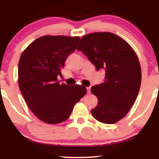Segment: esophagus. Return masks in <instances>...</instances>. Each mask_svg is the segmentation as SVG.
Wrapping results in <instances>:
<instances>
[{
	"label": "esophagus",
	"mask_w": 159,
	"mask_h": 159,
	"mask_svg": "<svg viewBox=\"0 0 159 159\" xmlns=\"http://www.w3.org/2000/svg\"><path fill=\"white\" fill-rule=\"evenodd\" d=\"M87 92H88V93H90V87H88L87 88Z\"/></svg>",
	"instance_id": "obj_1"
}]
</instances>
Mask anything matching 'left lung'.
<instances>
[{
	"label": "left lung",
	"mask_w": 159,
	"mask_h": 159,
	"mask_svg": "<svg viewBox=\"0 0 159 159\" xmlns=\"http://www.w3.org/2000/svg\"><path fill=\"white\" fill-rule=\"evenodd\" d=\"M77 51H82L97 71H106L103 83L92 87L98 106L93 117L104 124L124 118L135 101L141 84L140 62L132 47L111 32H95L82 38Z\"/></svg>",
	"instance_id": "left-lung-1"
}]
</instances>
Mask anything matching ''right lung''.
<instances>
[{
	"mask_svg": "<svg viewBox=\"0 0 159 159\" xmlns=\"http://www.w3.org/2000/svg\"><path fill=\"white\" fill-rule=\"evenodd\" d=\"M80 40L79 37L43 36L21 53L18 67L19 89L30 109L45 123L66 121L75 103L86 94L84 87L60 84L57 80Z\"/></svg>",
	"mask_w": 159,
	"mask_h": 159,
	"instance_id": "obj_1",
	"label": "right lung"
}]
</instances>
